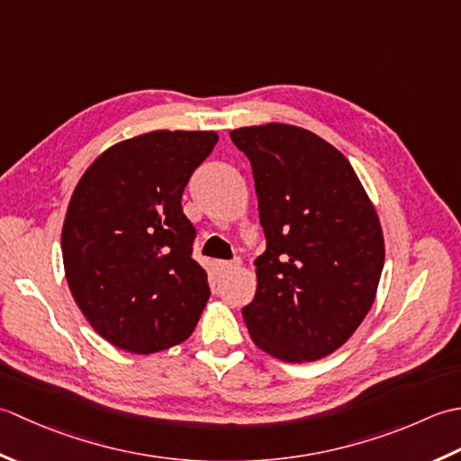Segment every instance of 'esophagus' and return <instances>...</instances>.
I'll return each mask as SVG.
<instances>
[{"label":"esophagus","mask_w":461,"mask_h":461,"mask_svg":"<svg viewBox=\"0 0 461 461\" xmlns=\"http://www.w3.org/2000/svg\"><path fill=\"white\" fill-rule=\"evenodd\" d=\"M239 267H240L239 260H234V262H230V260H219V262H217V268H219L221 272H230V270L239 268Z\"/></svg>","instance_id":"esophagus-1"}]
</instances>
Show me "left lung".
Listing matches in <instances>:
<instances>
[{
    "instance_id": "8db88e82",
    "label": "left lung",
    "mask_w": 461,
    "mask_h": 461,
    "mask_svg": "<svg viewBox=\"0 0 461 461\" xmlns=\"http://www.w3.org/2000/svg\"><path fill=\"white\" fill-rule=\"evenodd\" d=\"M230 139L252 165L267 237L244 322L278 360H321L374 304L384 268L378 214L348 158L312 131L267 123Z\"/></svg>"
}]
</instances>
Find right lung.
Listing matches in <instances>:
<instances>
[{"instance_id":"right-lung-1","label":"right lung","mask_w":461,"mask_h":461,"mask_svg":"<svg viewBox=\"0 0 461 461\" xmlns=\"http://www.w3.org/2000/svg\"><path fill=\"white\" fill-rule=\"evenodd\" d=\"M214 131H151L103 151L71 194L65 278L107 342L153 354L185 342L211 296L181 199L217 145Z\"/></svg>"}]
</instances>
